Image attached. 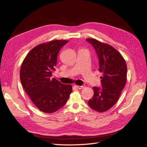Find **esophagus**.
I'll use <instances>...</instances> for the list:
<instances>
[{"label":"esophagus","mask_w":147,"mask_h":147,"mask_svg":"<svg viewBox=\"0 0 147 147\" xmlns=\"http://www.w3.org/2000/svg\"><path fill=\"white\" fill-rule=\"evenodd\" d=\"M75 87L77 89H78V90H82V89L84 88L83 86H77V85L75 86Z\"/></svg>","instance_id":"34e87169"}]
</instances>
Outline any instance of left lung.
<instances>
[{
	"label": "left lung",
	"mask_w": 147,
	"mask_h": 147,
	"mask_svg": "<svg viewBox=\"0 0 147 147\" xmlns=\"http://www.w3.org/2000/svg\"><path fill=\"white\" fill-rule=\"evenodd\" d=\"M99 58L102 88L93 87L94 95L88 105L97 112H105L116 104L127 81V65L122 55L112 46L95 38H86Z\"/></svg>",
	"instance_id": "8db88e82"
}]
</instances>
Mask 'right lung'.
<instances>
[{
    "label": "right lung",
    "mask_w": 147,
    "mask_h": 147,
    "mask_svg": "<svg viewBox=\"0 0 147 147\" xmlns=\"http://www.w3.org/2000/svg\"><path fill=\"white\" fill-rule=\"evenodd\" d=\"M68 42L54 40L33 48L26 55L20 69V80L34 104L43 112L51 113L63 107L72 91L70 84L51 78L57 56Z\"/></svg>",
    "instance_id": "right-lung-1"
}]
</instances>
